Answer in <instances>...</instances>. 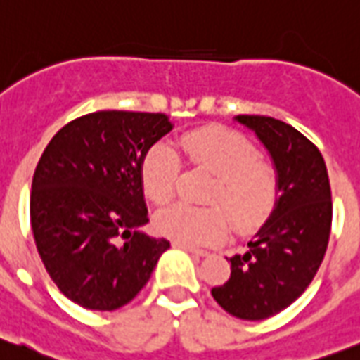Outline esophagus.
Listing matches in <instances>:
<instances>
[{"label": "esophagus", "instance_id": "esophagus-1", "mask_svg": "<svg viewBox=\"0 0 360 360\" xmlns=\"http://www.w3.org/2000/svg\"><path fill=\"white\" fill-rule=\"evenodd\" d=\"M174 246H175V248H181V250L188 252V254H192V256H200V257L209 256L207 250H200V248H194V246L183 245V243H175V240H174Z\"/></svg>", "mask_w": 360, "mask_h": 360}]
</instances>
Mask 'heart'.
I'll list each match as a JSON object with an SVG mask.
<instances>
[{"mask_svg":"<svg viewBox=\"0 0 360 360\" xmlns=\"http://www.w3.org/2000/svg\"><path fill=\"white\" fill-rule=\"evenodd\" d=\"M179 146L191 164L217 175L207 202L226 208L236 230H254L269 219L278 200V179L274 169L259 160L252 141L233 130L209 127L181 136ZM140 179L146 196L155 205H166L179 179L177 153L164 141L149 147L141 158ZM155 228L175 243L203 246L224 239L230 220L219 205H174L158 213Z\"/></svg>","mask_w":360,"mask_h":360,"instance_id":"heart-1","label":"heart"}]
</instances>
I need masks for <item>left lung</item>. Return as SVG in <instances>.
I'll return each instance as SVG.
<instances>
[{
	"instance_id": "8db88e82",
	"label": "left lung",
	"mask_w": 360,
	"mask_h": 360,
	"mask_svg": "<svg viewBox=\"0 0 360 360\" xmlns=\"http://www.w3.org/2000/svg\"><path fill=\"white\" fill-rule=\"evenodd\" d=\"M273 158L280 196L269 220L230 257V280L211 290L226 312L257 321L282 312L304 293L329 245L333 202L327 166L307 136L267 115H236Z\"/></svg>"
}]
</instances>
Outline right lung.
Segmentation results:
<instances>
[{
  "label": "right lung",
  "mask_w": 360,
  "mask_h": 360,
  "mask_svg": "<svg viewBox=\"0 0 360 360\" xmlns=\"http://www.w3.org/2000/svg\"><path fill=\"white\" fill-rule=\"evenodd\" d=\"M174 129L168 115L104 110L53 136L31 183V230L50 278L89 310L134 299L169 240L140 230L147 207L140 164Z\"/></svg>",
  "instance_id": "1"
}]
</instances>
